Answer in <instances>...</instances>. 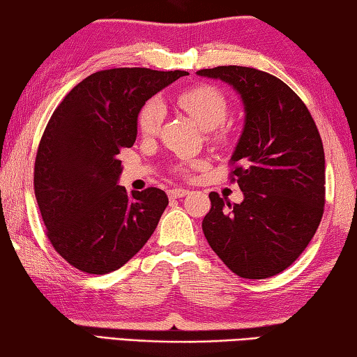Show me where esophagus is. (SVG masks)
<instances>
[{
	"label": "esophagus",
	"instance_id": "1",
	"mask_svg": "<svg viewBox=\"0 0 357 357\" xmlns=\"http://www.w3.org/2000/svg\"><path fill=\"white\" fill-rule=\"evenodd\" d=\"M187 193H189V190H185V189H172L170 192H168V197L170 198H181V197H185Z\"/></svg>",
	"mask_w": 357,
	"mask_h": 357
}]
</instances>
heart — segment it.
<instances>
[{
  "label": "heart",
  "mask_w": 357,
  "mask_h": 357,
  "mask_svg": "<svg viewBox=\"0 0 357 357\" xmlns=\"http://www.w3.org/2000/svg\"><path fill=\"white\" fill-rule=\"evenodd\" d=\"M176 100L203 129H215L227 118L228 100L225 94L213 84H197V86L185 88L176 94ZM164 118L165 107L162 100L157 98L149 99L138 112V130L143 137H154L160 130ZM195 165V162H185L178 167V172L187 174Z\"/></svg>",
  "instance_id": "heart-1"
}]
</instances>
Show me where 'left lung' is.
<instances>
[{"mask_svg": "<svg viewBox=\"0 0 357 357\" xmlns=\"http://www.w3.org/2000/svg\"><path fill=\"white\" fill-rule=\"evenodd\" d=\"M241 94L243 135L229 159V181L244 202L211 192L203 233L217 257L243 279L289 268L315 234L326 202L324 149L309 108L287 83L244 66L202 69Z\"/></svg>", "mask_w": 357, "mask_h": 357, "instance_id": "8db88e82", "label": "left lung"}]
</instances>
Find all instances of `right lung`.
<instances>
[{
	"label": "right lung",
	"mask_w": 357,
	"mask_h": 357,
	"mask_svg": "<svg viewBox=\"0 0 357 357\" xmlns=\"http://www.w3.org/2000/svg\"><path fill=\"white\" fill-rule=\"evenodd\" d=\"M184 70L94 72L66 94L42 134L34 193L53 249L86 274L124 266L154 233L168 197L118 185L121 149L137 138L140 108Z\"/></svg>",
	"instance_id": "obj_1"
}]
</instances>
